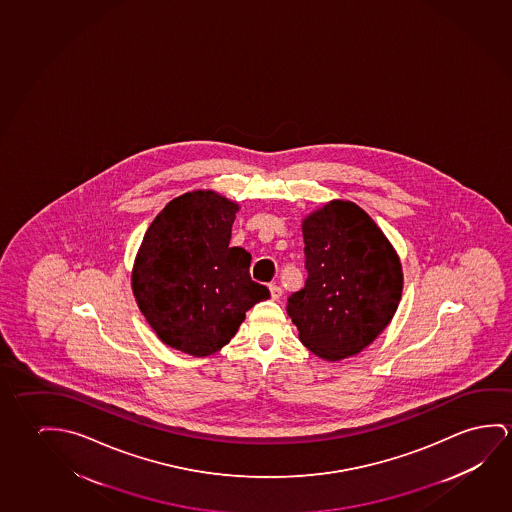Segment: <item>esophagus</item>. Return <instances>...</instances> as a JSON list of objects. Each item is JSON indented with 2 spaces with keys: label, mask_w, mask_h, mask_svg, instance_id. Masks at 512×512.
<instances>
[{
  "label": "esophagus",
  "mask_w": 512,
  "mask_h": 512,
  "mask_svg": "<svg viewBox=\"0 0 512 512\" xmlns=\"http://www.w3.org/2000/svg\"><path fill=\"white\" fill-rule=\"evenodd\" d=\"M269 292H271V298L275 299V301L282 298V287H280V285H269Z\"/></svg>",
  "instance_id": "obj_1"
}]
</instances>
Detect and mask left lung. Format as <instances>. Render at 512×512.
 I'll return each instance as SVG.
<instances>
[{"label":"left lung","mask_w":512,"mask_h":512,"mask_svg":"<svg viewBox=\"0 0 512 512\" xmlns=\"http://www.w3.org/2000/svg\"><path fill=\"white\" fill-rule=\"evenodd\" d=\"M308 278L287 303L301 344L326 362L362 353L402 296L394 246L360 205L331 200L301 221Z\"/></svg>","instance_id":"8db88e82"}]
</instances>
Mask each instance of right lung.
<instances>
[{"label": "right lung", "instance_id": "add662e5", "mask_svg": "<svg viewBox=\"0 0 512 512\" xmlns=\"http://www.w3.org/2000/svg\"><path fill=\"white\" fill-rule=\"evenodd\" d=\"M241 207L213 189L173 198L134 259V299L158 339L191 356L227 346L246 312L269 298L250 278L252 255L228 246Z\"/></svg>", "mask_w": 512, "mask_h": 512}]
</instances>
